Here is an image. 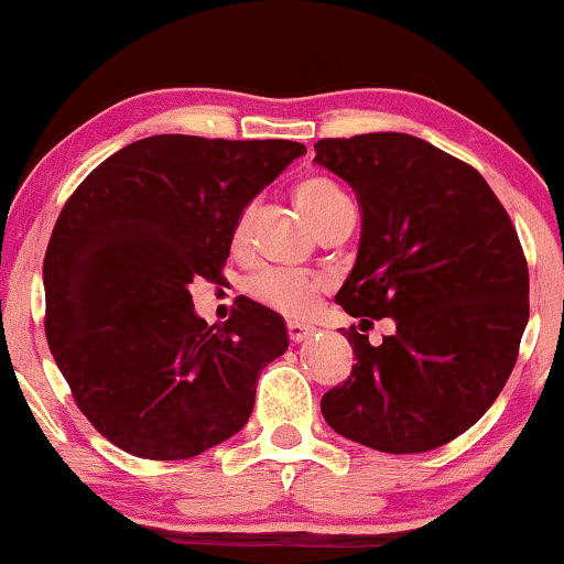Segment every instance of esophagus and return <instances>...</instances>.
I'll list each match as a JSON object with an SVG mask.
<instances>
[{"instance_id": "34e87169", "label": "esophagus", "mask_w": 564, "mask_h": 564, "mask_svg": "<svg viewBox=\"0 0 564 564\" xmlns=\"http://www.w3.org/2000/svg\"><path fill=\"white\" fill-rule=\"evenodd\" d=\"M286 332H289V339L296 345V341H304L310 334H313V326H304L300 321H289Z\"/></svg>"}]
</instances>
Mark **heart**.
<instances>
[{"label": "heart", "instance_id": "1", "mask_svg": "<svg viewBox=\"0 0 564 564\" xmlns=\"http://www.w3.org/2000/svg\"><path fill=\"white\" fill-rule=\"evenodd\" d=\"M296 204L304 212V217L313 223L315 230H323L336 217L355 212L352 198L347 196L345 187H339L334 180L326 177H310L296 185L294 191ZM251 219H254V204L243 206L232 225V246L241 249L249 238ZM249 294L260 300L278 313L289 315V318H304L315 310L323 289H326V278L315 273H302V270H283V268H264L260 273L249 278Z\"/></svg>", "mask_w": 564, "mask_h": 564}]
</instances>
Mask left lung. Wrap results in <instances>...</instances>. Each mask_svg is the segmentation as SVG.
I'll return each mask as SVG.
<instances>
[{
  "label": "left lung",
  "instance_id": "obj_1",
  "mask_svg": "<svg viewBox=\"0 0 564 564\" xmlns=\"http://www.w3.org/2000/svg\"><path fill=\"white\" fill-rule=\"evenodd\" d=\"M364 212L358 260L336 302L355 366L321 400L341 437L424 453L494 405L528 326V262L514 225L475 166L403 132L315 142ZM392 317L373 348L360 330Z\"/></svg>",
  "mask_w": 564,
  "mask_h": 564
}]
</instances>
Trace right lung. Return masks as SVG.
<instances>
[{"instance_id": "obj_1", "label": "right lung", "mask_w": 564, "mask_h": 564, "mask_svg": "<svg viewBox=\"0 0 564 564\" xmlns=\"http://www.w3.org/2000/svg\"><path fill=\"white\" fill-rule=\"evenodd\" d=\"M302 153L291 140L153 134L66 200L44 254V332L79 411L121 451L177 462L249 422L286 323L241 300L209 326L191 283L223 278L241 209Z\"/></svg>"}]
</instances>
